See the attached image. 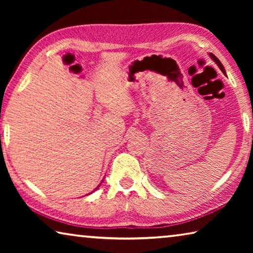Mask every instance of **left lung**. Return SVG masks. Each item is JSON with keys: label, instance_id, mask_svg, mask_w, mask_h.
<instances>
[{"label": "left lung", "instance_id": "1", "mask_svg": "<svg viewBox=\"0 0 253 253\" xmlns=\"http://www.w3.org/2000/svg\"><path fill=\"white\" fill-rule=\"evenodd\" d=\"M209 55H210V58H211V59L213 60V61H214V62H215L217 66H219V68H220V69H221V71H222V72H223V74L225 75V70H224V67H223V65H222V63L220 62V60H219V59H217V58L215 57V55H214L213 53H209Z\"/></svg>", "mask_w": 253, "mask_h": 253}]
</instances>
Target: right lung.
<instances>
[{
	"label": "right lung",
	"instance_id": "add662e5",
	"mask_svg": "<svg viewBox=\"0 0 253 253\" xmlns=\"http://www.w3.org/2000/svg\"><path fill=\"white\" fill-rule=\"evenodd\" d=\"M98 187H99V185H98V186H97V188H98ZM97 188H96V190H97Z\"/></svg>",
	"mask_w": 253,
	"mask_h": 253
}]
</instances>
